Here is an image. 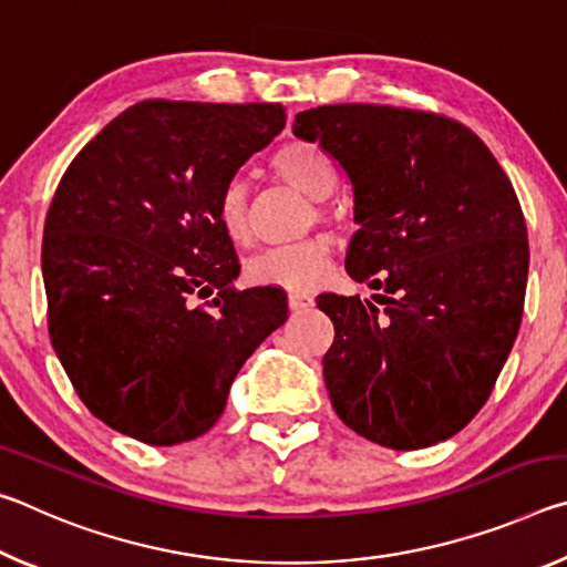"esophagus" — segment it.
<instances>
[{"label": "esophagus", "instance_id": "esophagus-1", "mask_svg": "<svg viewBox=\"0 0 567 567\" xmlns=\"http://www.w3.org/2000/svg\"><path fill=\"white\" fill-rule=\"evenodd\" d=\"M287 305H290L292 312H302V310H310L315 300H312V295H307V292H290L287 295Z\"/></svg>", "mask_w": 567, "mask_h": 567}]
</instances>
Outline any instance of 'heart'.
<instances>
[{"label":"heart","instance_id":"1","mask_svg":"<svg viewBox=\"0 0 567 567\" xmlns=\"http://www.w3.org/2000/svg\"><path fill=\"white\" fill-rule=\"evenodd\" d=\"M275 175L287 185L305 192L307 197L320 199V215L328 217L324 197L332 195L338 185V169L328 152L315 142L292 140L272 155ZM217 217L225 235L237 245H245L252 237V199L243 177H233L219 192ZM332 257V243L328 237H310L295 245L270 247L249 257L245 277L257 287H285L292 292H307L318 287L328 272Z\"/></svg>","mask_w":567,"mask_h":567}]
</instances>
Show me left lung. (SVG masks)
Here are the masks:
<instances>
[{
	"label": "left lung",
	"mask_w": 567,
	"mask_h": 567,
	"mask_svg": "<svg viewBox=\"0 0 567 567\" xmlns=\"http://www.w3.org/2000/svg\"><path fill=\"white\" fill-rule=\"evenodd\" d=\"M292 132L340 162L354 223L344 267L375 302L318 295L334 340L322 375L338 417L392 450L460 433L495 388L523 320L527 229L485 142L443 114L324 104Z\"/></svg>",
	"instance_id": "8db88e82"
}]
</instances>
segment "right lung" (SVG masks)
<instances>
[{
	"label": "right lung",
	"instance_id": "obj_1",
	"mask_svg": "<svg viewBox=\"0 0 567 567\" xmlns=\"http://www.w3.org/2000/svg\"><path fill=\"white\" fill-rule=\"evenodd\" d=\"M282 127V104L147 100L62 175L42 239L47 324L76 395L117 433L147 445L207 433L287 320L282 290L233 285L217 217L219 192Z\"/></svg>",
	"mask_w": 567,
	"mask_h": 567
}]
</instances>
